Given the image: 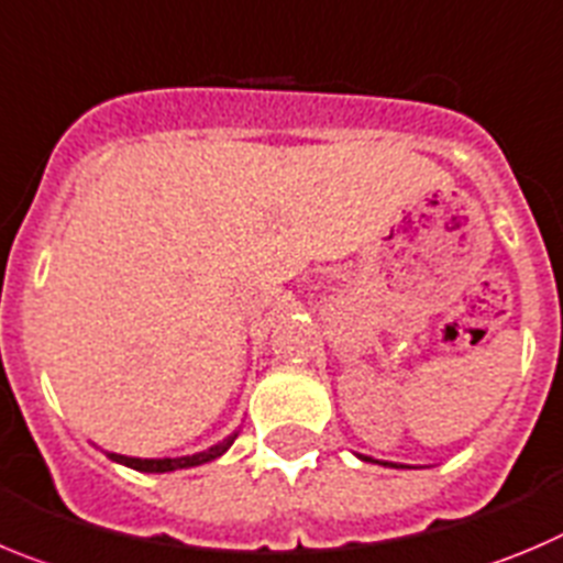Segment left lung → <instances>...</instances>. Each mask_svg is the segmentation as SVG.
<instances>
[{"mask_svg": "<svg viewBox=\"0 0 563 563\" xmlns=\"http://www.w3.org/2000/svg\"><path fill=\"white\" fill-rule=\"evenodd\" d=\"M365 461H368V457H365ZM383 466H390V463H383Z\"/></svg>", "mask_w": 563, "mask_h": 563, "instance_id": "8db88e82", "label": "left lung"}]
</instances>
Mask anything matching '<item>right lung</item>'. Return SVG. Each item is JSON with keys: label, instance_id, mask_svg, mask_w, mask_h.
Listing matches in <instances>:
<instances>
[{"label": "right lung", "instance_id": "1", "mask_svg": "<svg viewBox=\"0 0 563 563\" xmlns=\"http://www.w3.org/2000/svg\"><path fill=\"white\" fill-rule=\"evenodd\" d=\"M236 435L225 438L223 443L218 446H211L209 452H198L192 457H162V461H147V457H125V455H117V452H108V457L117 463H125V466L136 468V472H175V468H189V466H200V463H209L214 457L223 455L229 450L231 443H234Z\"/></svg>", "mask_w": 563, "mask_h": 563}]
</instances>
